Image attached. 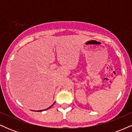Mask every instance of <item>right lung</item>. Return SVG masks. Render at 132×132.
<instances>
[{"label":"right lung","mask_w":132,"mask_h":132,"mask_svg":"<svg viewBox=\"0 0 132 132\" xmlns=\"http://www.w3.org/2000/svg\"><path fill=\"white\" fill-rule=\"evenodd\" d=\"M53 105L51 106V107H52L53 106ZM51 107H50L49 108H48V109H45V110H38V111H36V112H42V111H43V110H47V109H50V108H51Z\"/></svg>","instance_id":"obj_1"}]
</instances>
